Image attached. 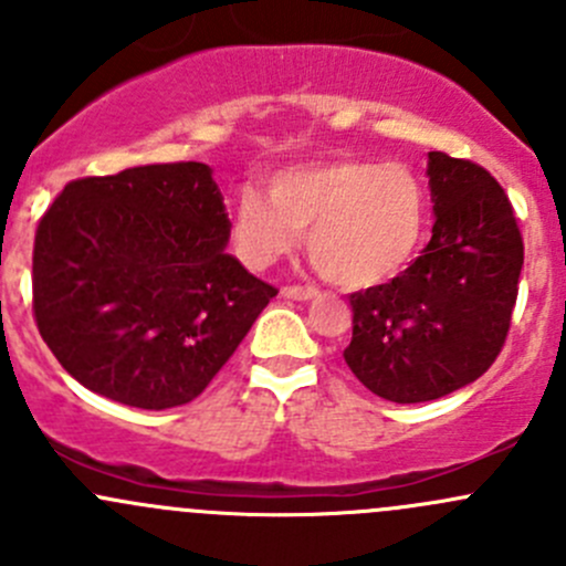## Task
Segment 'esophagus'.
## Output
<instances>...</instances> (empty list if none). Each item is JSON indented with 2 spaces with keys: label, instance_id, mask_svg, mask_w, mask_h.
<instances>
[{
  "label": "esophagus",
  "instance_id": "34e87169",
  "mask_svg": "<svg viewBox=\"0 0 566 566\" xmlns=\"http://www.w3.org/2000/svg\"><path fill=\"white\" fill-rule=\"evenodd\" d=\"M282 295H284V298H290V301H312V298H317V290H312V287H284Z\"/></svg>",
  "mask_w": 566,
  "mask_h": 566
}]
</instances>
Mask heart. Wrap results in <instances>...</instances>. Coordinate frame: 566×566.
Listing matches in <instances>:
<instances>
[{
  "label": "heart",
  "mask_w": 566,
  "mask_h": 566,
  "mask_svg": "<svg viewBox=\"0 0 566 566\" xmlns=\"http://www.w3.org/2000/svg\"><path fill=\"white\" fill-rule=\"evenodd\" d=\"M427 197L408 167L369 158H323L279 169L265 193L247 188L232 216V247L265 271L298 243L342 287H375L397 276L419 249Z\"/></svg>",
  "instance_id": "b5f03b06"
}]
</instances>
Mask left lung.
I'll use <instances>...</instances> for the list:
<instances>
[{"mask_svg": "<svg viewBox=\"0 0 566 566\" xmlns=\"http://www.w3.org/2000/svg\"><path fill=\"white\" fill-rule=\"evenodd\" d=\"M432 238L389 284L353 293L345 361L389 402L441 399L482 378L510 331L523 238L488 169L432 150Z\"/></svg>", "mask_w": 566, "mask_h": 566, "instance_id": "obj_1", "label": "left lung"}]
</instances>
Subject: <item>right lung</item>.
<instances>
[{"label": "right lung", "instance_id": "right-lung-1", "mask_svg": "<svg viewBox=\"0 0 566 566\" xmlns=\"http://www.w3.org/2000/svg\"><path fill=\"white\" fill-rule=\"evenodd\" d=\"M208 164H150L62 188L38 224L32 310L84 389L142 410L205 391L276 295L227 254Z\"/></svg>", "mask_w": 566, "mask_h": 566}]
</instances>
